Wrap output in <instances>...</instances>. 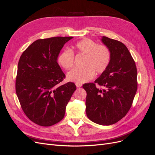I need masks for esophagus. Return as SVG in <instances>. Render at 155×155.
Here are the masks:
<instances>
[{"label":"esophagus","instance_id":"1","mask_svg":"<svg viewBox=\"0 0 155 155\" xmlns=\"http://www.w3.org/2000/svg\"><path fill=\"white\" fill-rule=\"evenodd\" d=\"M76 87L78 88H80L82 86V84L81 83H76Z\"/></svg>","mask_w":155,"mask_h":155}]
</instances>
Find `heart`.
I'll use <instances>...</instances> for the list:
<instances>
[{
	"label": "heart",
	"mask_w": 155,
	"mask_h": 155,
	"mask_svg": "<svg viewBox=\"0 0 155 155\" xmlns=\"http://www.w3.org/2000/svg\"><path fill=\"white\" fill-rule=\"evenodd\" d=\"M73 50L77 54L85 55L82 68H75L69 71L67 77L70 81L83 83L94 77V72L100 74L104 72L110 63L111 54L109 49L105 45H98L89 39H84L73 46ZM58 64L63 68H71L74 63L72 51L66 49L61 52L58 58Z\"/></svg>",
	"instance_id": "obj_1"
}]
</instances>
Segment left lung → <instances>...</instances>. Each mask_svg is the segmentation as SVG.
Returning a JSON list of instances; mask_svg holds the SVG:
<instances>
[{"label":"left lung","mask_w":155,"mask_h":155,"mask_svg":"<svg viewBox=\"0 0 155 155\" xmlns=\"http://www.w3.org/2000/svg\"><path fill=\"white\" fill-rule=\"evenodd\" d=\"M101 41L111 54L107 68L94 83L83 85L87 92L86 113L93 122L101 125L116 124L127 114L137 91V70L126 46L121 42L103 36Z\"/></svg>","instance_id":"1"}]
</instances>
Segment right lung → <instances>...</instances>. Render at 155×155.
Listing matches in <instances>:
<instances>
[{
  "label": "right lung",
  "mask_w": 155,
  "mask_h": 155,
  "mask_svg": "<svg viewBox=\"0 0 155 155\" xmlns=\"http://www.w3.org/2000/svg\"><path fill=\"white\" fill-rule=\"evenodd\" d=\"M73 37L38 39L23 52L18 61L16 93L25 114L33 122L45 127L61 120L74 92V83L59 85L65 78L58 63L64 44Z\"/></svg>",
  "instance_id": "1"
}]
</instances>
